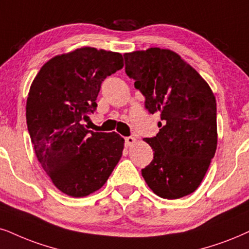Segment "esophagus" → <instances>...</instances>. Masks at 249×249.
Wrapping results in <instances>:
<instances>
[{
  "mask_svg": "<svg viewBox=\"0 0 249 249\" xmlns=\"http://www.w3.org/2000/svg\"><path fill=\"white\" fill-rule=\"evenodd\" d=\"M135 142V138L134 137H126L125 138V146L130 147Z\"/></svg>",
  "mask_w": 249,
  "mask_h": 249,
  "instance_id": "obj_1",
  "label": "esophagus"
}]
</instances>
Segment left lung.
<instances>
[{
    "instance_id": "8db88e82",
    "label": "left lung",
    "mask_w": 249,
    "mask_h": 249,
    "mask_svg": "<svg viewBox=\"0 0 249 249\" xmlns=\"http://www.w3.org/2000/svg\"><path fill=\"white\" fill-rule=\"evenodd\" d=\"M125 72L144 96L149 114H160V132L146 138L153 161L141 170L163 199H179L199 187L217 147L216 99L209 85L169 49L126 53Z\"/></svg>"
}]
</instances>
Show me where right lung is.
<instances>
[{"mask_svg": "<svg viewBox=\"0 0 249 249\" xmlns=\"http://www.w3.org/2000/svg\"><path fill=\"white\" fill-rule=\"evenodd\" d=\"M124 67L119 53L85 47L52 58L31 85L26 123L41 166L73 197L100 190L123 154L121 135L88 131L102 81Z\"/></svg>", "mask_w": 249, "mask_h": 249, "instance_id": "1", "label": "right lung"}]
</instances>
